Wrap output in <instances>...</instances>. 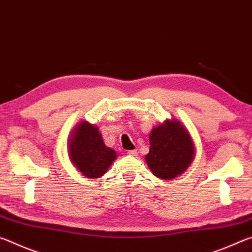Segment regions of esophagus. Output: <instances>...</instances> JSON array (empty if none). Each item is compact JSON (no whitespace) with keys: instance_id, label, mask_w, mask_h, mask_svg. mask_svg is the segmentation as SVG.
I'll return each instance as SVG.
<instances>
[{"instance_id":"34e87169","label":"esophagus","mask_w":252,"mask_h":252,"mask_svg":"<svg viewBox=\"0 0 252 252\" xmlns=\"http://www.w3.org/2000/svg\"><path fill=\"white\" fill-rule=\"evenodd\" d=\"M127 155L131 157H136L138 156V150H129L127 151Z\"/></svg>"}]
</instances>
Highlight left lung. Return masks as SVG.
I'll use <instances>...</instances> for the list:
<instances>
[{
  "instance_id": "left-lung-1",
  "label": "left lung",
  "mask_w": 252,
  "mask_h": 252,
  "mask_svg": "<svg viewBox=\"0 0 252 252\" xmlns=\"http://www.w3.org/2000/svg\"><path fill=\"white\" fill-rule=\"evenodd\" d=\"M150 149L144 157L151 172L162 180H172L185 173L195 157L190 132L177 119H167L149 135Z\"/></svg>"
}]
</instances>
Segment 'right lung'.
<instances>
[{
	"label": "right lung",
	"mask_w": 252,
	"mask_h": 252,
	"mask_svg": "<svg viewBox=\"0 0 252 252\" xmlns=\"http://www.w3.org/2000/svg\"><path fill=\"white\" fill-rule=\"evenodd\" d=\"M69 159L84 177L96 179L108 171L117 159V152L106 147L96 126L80 121L67 139Z\"/></svg>",
	"instance_id": "1"
}]
</instances>
